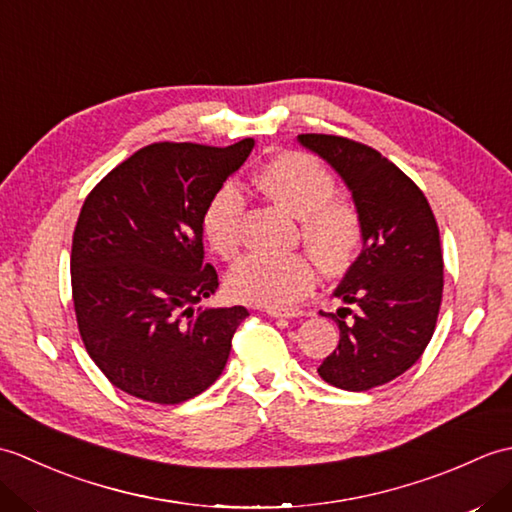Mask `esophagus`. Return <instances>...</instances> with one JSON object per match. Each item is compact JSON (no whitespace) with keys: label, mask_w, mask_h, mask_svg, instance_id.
Segmentation results:
<instances>
[{"label":"esophagus","mask_w":512,"mask_h":512,"mask_svg":"<svg viewBox=\"0 0 512 512\" xmlns=\"http://www.w3.org/2000/svg\"><path fill=\"white\" fill-rule=\"evenodd\" d=\"M268 317L273 319H295V317H303V310H295V308H268Z\"/></svg>","instance_id":"34e87169"}]
</instances>
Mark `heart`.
Masks as SVG:
<instances>
[{
  "instance_id": "1",
  "label": "heart",
  "mask_w": 512,
  "mask_h": 512,
  "mask_svg": "<svg viewBox=\"0 0 512 512\" xmlns=\"http://www.w3.org/2000/svg\"><path fill=\"white\" fill-rule=\"evenodd\" d=\"M257 189L299 220L306 244L325 273H339L363 242L361 215L350 202L334 198L336 180L321 162L303 151L270 158L255 178ZM246 198L233 184L217 189L202 213V233L215 255L231 262L242 250ZM228 292L244 303L284 308L314 286V266L306 255H250L226 279Z\"/></svg>"
}]
</instances>
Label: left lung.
Wrapping results in <instances>:
<instances>
[{
    "label": "left lung",
    "instance_id": "1",
    "mask_svg": "<svg viewBox=\"0 0 512 512\" xmlns=\"http://www.w3.org/2000/svg\"><path fill=\"white\" fill-rule=\"evenodd\" d=\"M297 140L343 178L363 224L361 255L334 290L345 308L321 312L341 334L317 372L339 389L367 391L405 374L436 330L444 286L438 222L416 182L376 149L328 134Z\"/></svg>",
    "mask_w": 512,
    "mask_h": 512
}]
</instances>
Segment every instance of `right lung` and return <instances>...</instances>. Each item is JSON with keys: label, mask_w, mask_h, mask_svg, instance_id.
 <instances>
[{"label": "right lung", "mask_w": 512, "mask_h": 512, "mask_svg": "<svg viewBox=\"0 0 512 512\" xmlns=\"http://www.w3.org/2000/svg\"><path fill=\"white\" fill-rule=\"evenodd\" d=\"M253 147L147 145L85 198L70 255L76 323L125 394L178 405L220 378L248 310L194 308L220 286L204 264L202 213Z\"/></svg>", "instance_id": "add662e5"}]
</instances>
